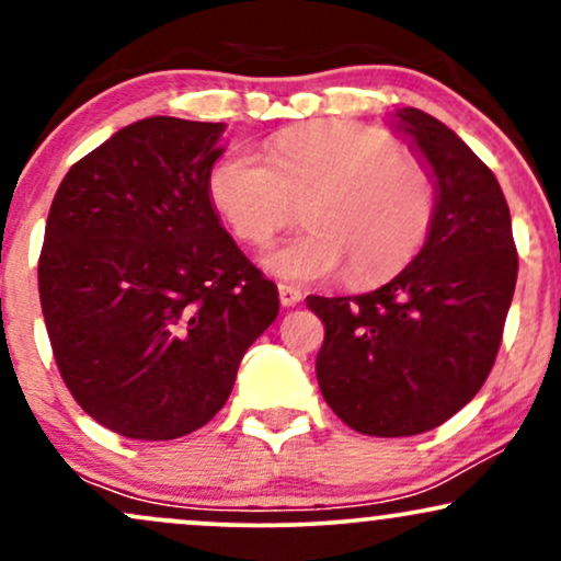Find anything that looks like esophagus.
I'll use <instances>...</instances> for the list:
<instances>
[{
  "label": "esophagus",
  "instance_id": "1",
  "mask_svg": "<svg viewBox=\"0 0 561 561\" xmlns=\"http://www.w3.org/2000/svg\"><path fill=\"white\" fill-rule=\"evenodd\" d=\"M279 300H282V306H285V308H293V306H298V302L302 300V293H300L298 287L279 285Z\"/></svg>",
  "mask_w": 561,
  "mask_h": 561
}]
</instances>
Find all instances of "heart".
Masks as SVG:
<instances>
[{
	"label": "heart",
	"instance_id": "1",
	"mask_svg": "<svg viewBox=\"0 0 561 561\" xmlns=\"http://www.w3.org/2000/svg\"><path fill=\"white\" fill-rule=\"evenodd\" d=\"M208 190L231 231L253 244L306 205V234L261 255L287 282H327L345 268L347 285H379L416 259L437 214L433 171L388 131L351 121L279 134L268 160L231 150Z\"/></svg>",
	"mask_w": 561,
	"mask_h": 561
}]
</instances>
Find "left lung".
<instances>
[{"label": "left lung", "mask_w": 561, "mask_h": 561, "mask_svg": "<svg viewBox=\"0 0 561 561\" xmlns=\"http://www.w3.org/2000/svg\"><path fill=\"white\" fill-rule=\"evenodd\" d=\"M433 171L437 214L414 261L375 293L306 302L324 321L317 379L356 433L420 435L478 396L517 285L512 216L493 171L433 115L396 111Z\"/></svg>", "instance_id": "8db88e82"}]
</instances>
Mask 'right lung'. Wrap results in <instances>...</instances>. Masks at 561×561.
Returning a JSON list of instances; mask_svg holds the SVG:
<instances>
[{
  "instance_id": "1",
  "label": "right lung",
  "mask_w": 561,
  "mask_h": 561,
  "mask_svg": "<svg viewBox=\"0 0 561 561\" xmlns=\"http://www.w3.org/2000/svg\"><path fill=\"white\" fill-rule=\"evenodd\" d=\"M224 128L137 121L70 165L49 208L38 298L57 369L92 420L134 440L214 420L279 313L210 199Z\"/></svg>"
}]
</instances>
